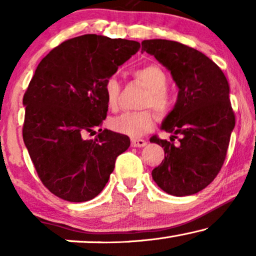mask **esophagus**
<instances>
[{
    "mask_svg": "<svg viewBox=\"0 0 256 256\" xmlns=\"http://www.w3.org/2000/svg\"><path fill=\"white\" fill-rule=\"evenodd\" d=\"M146 144V142L144 140H138V138H134L132 140V146H135V148H141V146H144Z\"/></svg>",
    "mask_w": 256,
    "mask_h": 256,
    "instance_id": "34e87169",
    "label": "esophagus"
}]
</instances>
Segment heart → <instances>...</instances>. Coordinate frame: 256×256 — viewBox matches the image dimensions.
<instances>
[{"instance_id":"1","label":"heart","mask_w":256,"mask_h":256,"mask_svg":"<svg viewBox=\"0 0 256 256\" xmlns=\"http://www.w3.org/2000/svg\"><path fill=\"white\" fill-rule=\"evenodd\" d=\"M136 80L146 87L142 99V107H152L157 113L166 114L171 107V99L166 92L168 76L158 65L142 66L134 72ZM121 94V85L115 76H110L104 82V98L110 110H116ZM156 118L152 110L126 112L110 118L112 130L118 134L136 138L148 134L155 127Z\"/></svg>"}]
</instances>
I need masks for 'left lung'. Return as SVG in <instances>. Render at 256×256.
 <instances>
[{
    "label": "left lung",
    "instance_id": "1",
    "mask_svg": "<svg viewBox=\"0 0 256 256\" xmlns=\"http://www.w3.org/2000/svg\"><path fill=\"white\" fill-rule=\"evenodd\" d=\"M144 51L169 70L180 88L160 127L172 134V142L150 138L164 148V160L152 170V180L169 194H194L212 183L225 162L236 126L228 82L216 62L178 42L143 40ZM178 136L180 143L174 145Z\"/></svg>",
    "mask_w": 256,
    "mask_h": 256
}]
</instances>
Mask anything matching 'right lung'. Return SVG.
I'll list each match as a JSON object with an SVG mask.
<instances>
[{
	"label": "right lung",
	"instance_id": "1",
	"mask_svg": "<svg viewBox=\"0 0 256 256\" xmlns=\"http://www.w3.org/2000/svg\"><path fill=\"white\" fill-rule=\"evenodd\" d=\"M138 42L82 34L62 42L38 64L23 96V140L42 183L64 200L96 197L127 135L99 129L107 116L104 82L140 50Z\"/></svg>",
	"mask_w": 256,
	"mask_h": 256
}]
</instances>
